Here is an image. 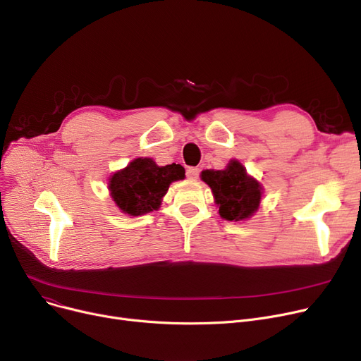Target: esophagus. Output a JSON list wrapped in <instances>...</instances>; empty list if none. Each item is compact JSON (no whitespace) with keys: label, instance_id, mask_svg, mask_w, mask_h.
I'll return each mask as SVG.
<instances>
[{"label":"esophagus","instance_id":"obj_1","mask_svg":"<svg viewBox=\"0 0 361 361\" xmlns=\"http://www.w3.org/2000/svg\"><path fill=\"white\" fill-rule=\"evenodd\" d=\"M199 174H200V169L197 166H188L185 169V176L190 180H196L199 177Z\"/></svg>","mask_w":361,"mask_h":361}]
</instances>
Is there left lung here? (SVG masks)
I'll return each mask as SVG.
<instances>
[{
  "mask_svg": "<svg viewBox=\"0 0 361 361\" xmlns=\"http://www.w3.org/2000/svg\"><path fill=\"white\" fill-rule=\"evenodd\" d=\"M200 177L211 187L224 219L243 221L259 209L262 185L245 173L238 161H230L225 169H204Z\"/></svg>",
  "mask_w": 361,
  "mask_h": 361,
  "instance_id": "8db88e82",
  "label": "left lung"
}]
</instances>
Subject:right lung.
I'll return each instance as SVG.
<instances>
[{
	"mask_svg": "<svg viewBox=\"0 0 361 361\" xmlns=\"http://www.w3.org/2000/svg\"><path fill=\"white\" fill-rule=\"evenodd\" d=\"M180 164L158 166L150 158H137L109 178L112 200L123 214L140 216L158 211L173 181L184 178Z\"/></svg>",
	"mask_w": 361,
	"mask_h": 361,
	"instance_id": "add662e5",
	"label": "right lung"
}]
</instances>
